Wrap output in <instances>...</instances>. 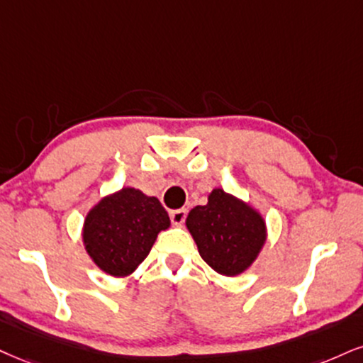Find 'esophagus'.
<instances>
[{
	"label": "esophagus",
	"mask_w": 363,
	"mask_h": 363,
	"mask_svg": "<svg viewBox=\"0 0 363 363\" xmlns=\"http://www.w3.org/2000/svg\"><path fill=\"white\" fill-rule=\"evenodd\" d=\"M169 217H172L173 225H182V223L185 222V217H186V208H178V210H173V212L169 213Z\"/></svg>",
	"instance_id": "34e87169"
}]
</instances>
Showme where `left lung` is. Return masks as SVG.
<instances>
[{
	"label": "left lung",
	"mask_w": 363,
	"mask_h": 363,
	"mask_svg": "<svg viewBox=\"0 0 363 363\" xmlns=\"http://www.w3.org/2000/svg\"><path fill=\"white\" fill-rule=\"evenodd\" d=\"M200 256L222 276H239L256 262L267 240L262 213L239 196L213 189L185 220Z\"/></svg>",
	"instance_id": "8db88e82"
}]
</instances>
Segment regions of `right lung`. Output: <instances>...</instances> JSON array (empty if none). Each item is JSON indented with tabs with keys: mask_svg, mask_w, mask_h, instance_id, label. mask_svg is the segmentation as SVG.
I'll use <instances>...</instances> for the list:
<instances>
[{
	"mask_svg": "<svg viewBox=\"0 0 363 363\" xmlns=\"http://www.w3.org/2000/svg\"><path fill=\"white\" fill-rule=\"evenodd\" d=\"M168 212L156 196L134 186L109 194L89 210L82 225L87 256L106 274L131 276L160 232L169 229Z\"/></svg>",
	"mask_w": 363,
	"mask_h": 363,
	"instance_id": "right-lung-1",
	"label": "right lung"
}]
</instances>
